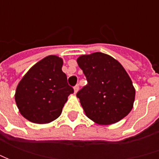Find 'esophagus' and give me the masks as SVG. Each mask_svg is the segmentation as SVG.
<instances>
[{
    "label": "esophagus",
    "mask_w": 159,
    "mask_h": 159,
    "mask_svg": "<svg viewBox=\"0 0 159 159\" xmlns=\"http://www.w3.org/2000/svg\"><path fill=\"white\" fill-rule=\"evenodd\" d=\"M73 89H74V93L76 94L77 92L79 91V89H80V87H79V85H76V86H75V87H74Z\"/></svg>",
    "instance_id": "obj_1"
}]
</instances>
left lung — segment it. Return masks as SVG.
<instances>
[{
    "label": "left lung",
    "instance_id": "1",
    "mask_svg": "<svg viewBox=\"0 0 159 159\" xmlns=\"http://www.w3.org/2000/svg\"><path fill=\"white\" fill-rule=\"evenodd\" d=\"M77 62L88 81L77 93L86 115L100 125L125 118L133 108L135 90L123 66L101 52L80 56Z\"/></svg>",
    "mask_w": 159,
    "mask_h": 159
}]
</instances>
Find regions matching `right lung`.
Masks as SVG:
<instances>
[{
    "instance_id": "right-lung-1",
    "label": "right lung",
    "mask_w": 159,
    "mask_h": 159,
    "mask_svg": "<svg viewBox=\"0 0 159 159\" xmlns=\"http://www.w3.org/2000/svg\"><path fill=\"white\" fill-rule=\"evenodd\" d=\"M62 66V58L48 56L34 64L18 84L16 102L29 121L46 124L60 116L68 96L74 92Z\"/></svg>"
}]
</instances>
